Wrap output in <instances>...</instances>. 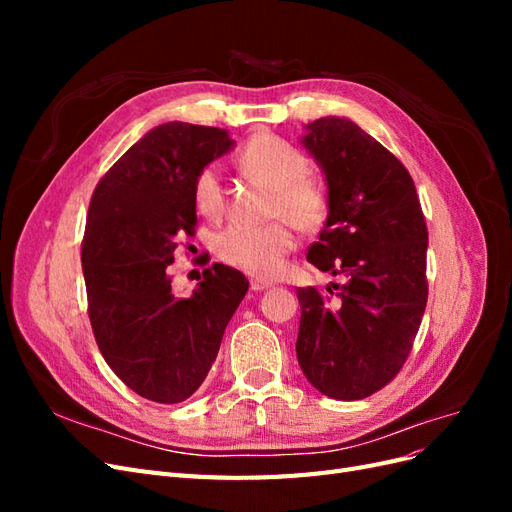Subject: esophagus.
<instances>
[{"label": "esophagus", "mask_w": 512, "mask_h": 512, "mask_svg": "<svg viewBox=\"0 0 512 512\" xmlns=\"http://www.w3.org/2000/svg\"><path fill=\"white\" fill-rule=\"evenodd\" d=\"M250 288H252L254 292H260V290H267V288H271V282H265V280H252V282H250Z\"/></svg>", "instance_id": "obj_1"}]
</instances>
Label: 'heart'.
<instances>
[{"label":"heart","mask_w":512,"mask_h":512,"mask_svg":"<svg viewBox=\"0 0 512 512\" xmlns=\"http://www.w3.org/2000/svg\"><path fill=\"white\" fill-rule=\"evenodd\" d=\"M241 166L252 177L275 188L271 205L273 218L267 226L232 224L215 237V254L226 265L258 277L282 273L286 256L294 247V226L312 232L324 226L331 213V194L327 183L309 177V158L305 153L273 134H258L247 141L239 156ZM194 207L209 220L226 211V188L215 166L198 170L192 185Z\"/></svg>","instance_id":"b5f03b06"}]
</instances>
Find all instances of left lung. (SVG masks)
I'll list each match as a JSON object with an SVG mask.
<instances>
[{
  "label": "left lung",
  "mask_w": 512,
  "mask_h": 512,
  "mask_svg": "<svg viewBox=\"0 0 512 512\" xmlns=\"http://www.w3.org/2000/svg\"><path fill=\"white\" fill-rule=\"evenodd\" d=\"M331 213L307 260L344 284L299 288L297 359L314 389L363 399L408 361L427 305V224L408 168L342 117L307 126Z\"/></svg>",
  "instance_id": "1"
}]
</instances>
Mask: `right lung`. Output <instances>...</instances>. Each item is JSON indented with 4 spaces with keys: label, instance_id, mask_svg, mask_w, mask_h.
<instances>
[{
    "label": "right lung",
    "instance_id": "obj_1",
    "mask_svg": "<svg viewBox=\"0 0 512 512\" xmlns=\"http://www.w3.org/2000/svg\"><path fill=\"white\" fill-rule=\"evenodd\" d=\"M230 147L226 130L164 123L106 170L89 203L81 262L96 344L128 389L158 404L203 384L250 286L213 265L192 297H175L166 273L196 232L194 177Z\"/></svg>",
    "mask_w": 512,
    "mask_h": 512
}]
</instances>
